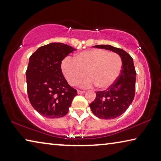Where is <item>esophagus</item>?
Instances as JSON below:
<instances>
[{
	"mask_svg": "<svg viewBox=\"0 0 161 161\" xmlns=\"http://www.w3.org/2000/svg\"><path fill=\"white\" fill-rule=\"evenodd\" d=\"M77 93L78 94H81L85 93V91H81V90H77Z\"/></svg>",
	"mask_w": 161,
	"mask_h": 161,
	"instance_id": "1",
	"label": "esophagus"
}]
</instances>
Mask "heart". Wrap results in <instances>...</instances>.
Masks as SVG:
<instances>
[{
  "instance_id": "heart-1",
  "label": "heart",
  "mask_w": 161,
  "mask_h": 161,
  "mask_svg": "<svg viewBox=\"0 0 161 161\" xmlns=\"http://www.w3.org/2000/svg\"><path fill=\"white\" fill-rule=\"evenodd\" d=\"M122 59L118 54L104 49L86 50L79 53L75 59L65 57L61 68L68 83L75 85L84 76L80 83L81 87L94 85L99 90H107L113 86L122 70Z\"/></svg>"
}]
</instances>
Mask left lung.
<instances>
[{"label":"left lung","mask_w":161,"mask_h":161,"mask_svg":"<svg viewBox=\"0 0 161 161\" xmlns=\"http://www.w3.org/2000/svg\"><path fill=\"white\" fill-rule=\"evenodd\" d=\"M93 47L112 51L122 59V70L118 80L107 91L97 92L95 99L90 104L92 112L99 118H116L127 110L134 99L136 71L133 59L124 50L113 46L96 45Z\"/></svg>","instance_id":"8db88e82"}]
</instances>
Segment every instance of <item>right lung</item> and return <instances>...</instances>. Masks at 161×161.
Listing matches in <instances>:
<instances>
[{"label": "right lung", "instance_id": "right-lung-1", "mask_svg": "<svg viewBox=\"0 0 161 161\" xmlns=\"http://www.w3.org/2000/svg\"><path fill=\"white\" fill-rule=\"evenodd\" d=\"M76 49L62 43L39 47L29 58L25 72L29 101L38 113L47 118L67 114L77 92L69 85L61 69L62 61Z\"/></svg>", "mask_w": 161, "mask_h": 161}]
</instances>
